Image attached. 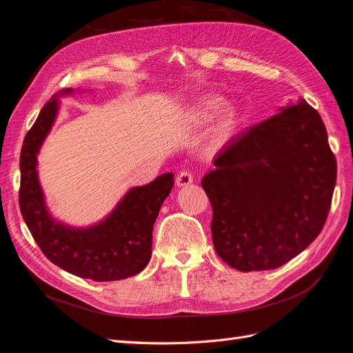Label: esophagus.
I'll list each match as a JSON object with an SVG mask.
<instances>
[{"label": "esophagus", "instance_id": "esophagus-1", "mask_svg": "<svg viewBox=\"0 0 353 353\" xmlns=\"http://www.w3.org/2000/svg\"><path fill=\"white\" fill-rule=\"evenodd\" d=\"M193 183V175H191L190 170H181L176 175V185L178 187H185Z\"/></svg>", "mask_w": 353, "mask_h": 353}]
</instances>
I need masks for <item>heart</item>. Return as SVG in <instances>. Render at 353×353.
Returning <instances> with one entry per match:
<instances>
[{"label":"heart","instance_id":"heart-1","mask_svg":"<svg viewBox=\"0 0 353 353\" xmlns=\"http://www.w3.org/2000/svg\"><path fill=\"white\" fill-rule=\"evenodd\" d=\"M221 108H222V100L221 99L209 97V99L201 100L197 104V108L194 110V116H196V119H199V121H209L210 117H213L221 110ZM231 125H232V114H230L228 119L223 122L222 131L227 132L231 128Z\"/></svg>","mask_w":353,"mask_h":353}]
</instances>
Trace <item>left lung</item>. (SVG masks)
<instances>
[{
    "label": "left lung",
    "instance_id": "1",
    "mask_svg": "<svg viewBox=\"0 0 353 353\" xmlns=\"http://www.w3.org/2000/svg\"><path fill=\"white\" fill-rule=\"evenodd\" d=\"M213 165L201 187L213 245L232 268H279L323 231L337 163L321 116L305 99L230 138Z\"/></svg>",
    "mask_w": 353,
    "mask_h": 353
}]
</instances>
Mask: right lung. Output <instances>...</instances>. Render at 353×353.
Returning <instances> with one entry per match:
<instances>
[{
    "label": "right lung",
    "mask_w": 353,
    "mask_h": 353,
    "mask_svg": "<svg viewBox=\"0 0 353 353\" xmlns=\"http://www.w3.org/2000/svg\"><path fill=\"white\" fill-rule=\"evenodd\" d=\"M70 91V90H69ZM57 100L41 109L20 152L19 206L32 237L52 263L81 279L116 281L141 272L152 258L153 225L174 185V175L135 187L99 225L72 230L48 215L37 175V153L54 122Z\"/></svg>",
    "instance_id": "1"
}]
</instances>
